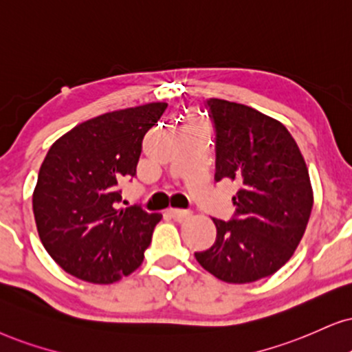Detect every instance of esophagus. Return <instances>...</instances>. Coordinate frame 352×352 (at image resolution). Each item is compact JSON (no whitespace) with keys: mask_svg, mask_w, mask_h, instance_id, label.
<instances>
[{"mask_svg":"<svg viewBox=\"0 0 352 352\" xmlns=\"http://www.w3.org/2000/svg\"><path fill=\"white\" fill-rule=\"evenodd\" d=\"M168 214H170L173 219H179V221H182V219H186V217H188L191 212L190 211H186V209H175V208H170L168 209Z\"/></svg>","mask_w":352,"mask_h":352,"instance_id":"esophagus-1","label":"esophagus"}]
</instances>
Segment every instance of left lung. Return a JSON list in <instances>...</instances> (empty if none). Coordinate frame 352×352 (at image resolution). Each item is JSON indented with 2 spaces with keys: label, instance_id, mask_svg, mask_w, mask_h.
Masks as SVG:
<instances>
[{
  "label": "left lung",
  "instance_id": "8db88e82",
  "mask_svg": "<svg viewBox=\"0 0 352 352\" xmlns=\"http://www.w3.org/2000/svg\"><path fill=\"white\" fill-rule=\"evenodd\" d=\"M216 128L214 180H235V217L216 224V242L195 258L224 283L274 274L294 255L309 224L314 190L296 140L252 107L209 99Z\"/></svg>",
  "mask_w": 352,
  "mask_h": 352
}]
</instances>
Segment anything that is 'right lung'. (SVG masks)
<instances>
[{"label":"right lung","instance_id":"obj_1","mask_svg":"<svg viewBox=\"0 0 352 352\" xmlns=\"http://www.w3.org/2000/svg\"><path fill=\"white\" fill-rule=\"evenodd\" d=\"M166 102L102 113L58 138L32 195L38 237L66 273L112 284L138 270L162 214L117 208L118 182L133 177L141 143Z\"/></svg>","mask_w":352,"mask_h":352}]
</instances>
